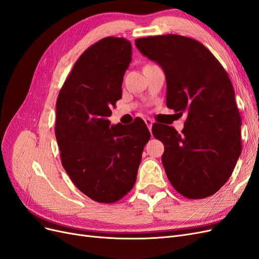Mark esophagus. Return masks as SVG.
<instances>
[{"label": "esophagus", "mask_w": 259, "mask_h": 259, "mask_svg": "<svg viewBox=\"0 0 259 259\" xmlns=\"http://www.w3.org/2000/svg\"><path fill=\"white\" fill-rule=\"evenodd\" d=\"M145 123H146V125H147V126H148L149 131H151V127H152V124H153L152 120H150V119H145Z\"/></svg>", "instance_id": "1"}]
</instances>
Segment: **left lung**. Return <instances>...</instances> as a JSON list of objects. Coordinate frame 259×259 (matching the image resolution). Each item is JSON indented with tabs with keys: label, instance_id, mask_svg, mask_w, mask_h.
I'll return each mask as SVG.
<instances>
[{
	"label": "left lung",
	"instance_id": "left-lung-1",
	"mask_svg": "<svg viewBox=\"0 0 259 259\" xmlns=\"http://www.w3.org/2000/svg\"><path fill=\"white\" fill-rule=\"evenodd\" d=\"M135 44L165 73L167 108L187 115L182 134L168 125L152 126L164 145L166 176L188 199L209 197L229 179L241 154V116L228 73L190 37L148 36Z\"/></svg>",
	"mask_w": 259,
	"mask_h": 259
}]
</instances>
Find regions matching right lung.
<instances>
[{
  "mask_svg": "<svg viewBox=\"0 0 259 259\" xmlns=\"http://www.w3.org/2000/svg\"><path fill=\"white\" fill-rule=\"evenodd\" d=\"M132 44L108 36L76 60L59 92L55 135L60 158L75 187L92 200L114 203L134 187L150 133L137 119L111 125L110 107L122 97Z\"/></svg>",
  "mask_w": 259,
  "mask_h": 259,
  "instance_id": "1",
  "label": "right lung"
}]
</instances>
